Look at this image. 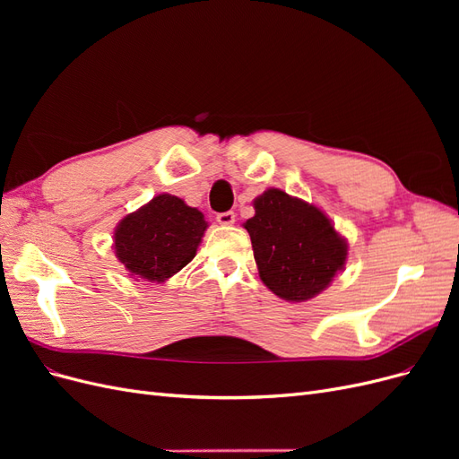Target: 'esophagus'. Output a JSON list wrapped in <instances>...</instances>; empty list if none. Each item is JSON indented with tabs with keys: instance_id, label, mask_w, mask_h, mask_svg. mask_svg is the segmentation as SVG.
Instances as JSON below:
<instances>
[{
	"instance_id": "obj_1",
	"label": "esophagus",
	"mask_w": 459,
	"mask_h": 459,
	"mask_svg": "<svg viewBox=\"0 0 459 459\" xmlns=\"http://www.w3.org/2000/svg\"><path fill=\"white\" fill-rule=\"evenodd\" d=\"M216 220H218V224H221V226H231L235 221V214L233 212H220L216 216Z\"/></svg>"
}]
</instances>
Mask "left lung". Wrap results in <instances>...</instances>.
Masks as SVG:
<instances>
[{
    "label": "left lung",
    "mask_w": 459,
    "mask_h": 459,
    "mask_svg": "<svg viewBox=\"0 0 459 459\" xmlns=\"http://www.w3.org/2000/svg\"><path fill=\"white\" fill-rule=\"evenodd\" d=\"M260 280L290 302L310 300L344 268L349 245L317 206L268 189L245 221Z\"/></svg>",
    "instance_id": "1"
}]
</instances>
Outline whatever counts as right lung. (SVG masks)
I'll use <instances>...</instances> for the list:
<instances>
[{
  "label": "right lung",
  "mask_w": 459,
  "mask_h": 459,
  "mask_svg": "<svg viewBox=\"0 0 459 459\" xmlns=\"http://www.w3.org/2000/svg\"><path fill=\"white\" fill-rule=\"evenodd\" d=\"M206 226L197 208L162 193L120 221L115 253L130 275L162 283L193 260Z\"/></svg>",
  "instance_id": "add662e5"
}]
</instances>
